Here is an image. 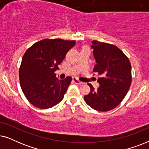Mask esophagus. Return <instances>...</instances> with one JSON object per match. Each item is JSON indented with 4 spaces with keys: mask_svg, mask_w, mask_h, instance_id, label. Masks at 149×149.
I'll list each match as a JSON object with an SVG mask.
<instances>
[{
    "mask_svg": "<svg viewBox=\"0 0 149 149\" xmlns=\"http://www.w3.org/2000/svg\"><path fill=\"white\" fill-rule=\"evenodd\" d=\"M72 80H73V81H74V82L76 83V84H79V85H82L83 84V82H81V81H80L77 78H76V77H73L72 78Z\"/></svg>",
    "mask_w": 149,
    "mask_h": 149,
    "instance_id": "esophagus-1",
    "label": "esophagus"
}]
</instances>
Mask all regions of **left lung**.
Segmentation results:
<instances>
[{"label": "left lung", "mask_w": 149, "mask_h": 149, "mask_svg": "<svg viewBox=\"0 0 149 149\" xmlns=\"http://www.w3.org/2000/svg\"><path fill=\"white\" fill-rule=\"evenodd\" d=\"M91 48L97 64L93 71L100 77L97 89L90 83V92L85 102L95 111L107 112L117 107L124 99L132 83L129 59L115 45L93 40Z\"/></svg>", "instance_id": "left-lung-1"}]
</instances>
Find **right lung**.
<instances>
[{"instance_id": "obj_1", "label": "right lung", "mask_w": 149, "mask_h": 149, "mask_svg": "<svg viewBox=\"0 0 149 149\" xmlns=\"http://www.w3.org/2000/svg\"><path fill=\"white\" fill-rule=\"evenodd\" d=\"M75 44V40L45 38L26 50L19 67V78L24 95L34 107L49 109L64 98L72 77L59 80L55 71Z\"/></svg>"}]
</instances>
